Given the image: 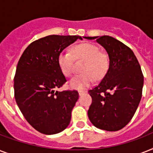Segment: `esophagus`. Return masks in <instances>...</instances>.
Segmentation results:
<instances>
[{"label":"esophagus","instance_id":"34e87169","mask_svg":"<svg viewBox=\"0 0 153 153\" xmlns=\"http://www.w3.org/2000/svg\"><path fill=\"white\" fill-rule=\"evenodd\" d=\"M84 93H86V91H79V95H82V94H83Z\"/></svg>","mask_w":153,"mask_h":153}]
</instances>
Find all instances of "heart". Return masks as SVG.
<instances>
[{
	"label": "heart",
	"mask_w": 153,
	"mask_h": 153,
	"mask_svg": "<svg viewBox=\"0 0 153 153\" xmlns=\"http://www.w3.org/2000/svg\"><path fill=\"white\" fill-rule=\"evenodd\" d=\"M74 59L85 61L82 67V74L72 78L69 86L75 90H84L93 83L94 80L101 79L109 69V61L105 53L101 52L100 48L95 44L86 43L77 45L72 53L62 51L58 57V63L62 74L71 76L74 71Z\"/></svg>",
	"instance_id": "heart-1"
}]
</instances>
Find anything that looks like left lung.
<instances>
[{"mask_svg":"<svg viewBox=\"0 0 153 153\" xmlns=\"http://www.w3.org/2000/svg\"><path fill=\"white\" fill-rule=\"evenodd\" d=\"M96 39L109 55V66L100 83L88 91L92 103L91 123L106 131H117L130 121L142 96L144 76L137 57L128 47L109 36H85Z\"/></svg>","mask_w":153,"mask_h":153,"instance_id":"8db88e82","label":"left lung"}]
</instances>
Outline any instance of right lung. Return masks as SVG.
<instances>
[{"instance_id":"obj_1","label":"right lung","mask_w":153,"mask_h":153,"mask_svg":"<svg viewBox=\"0 0 153 153\" xmlns=\"http://www.w3.org/2000/svg\"><path fill=\"white\" fill-rule=\"evenodd\" d=\"M78 39L82 38L48 36L29 44L19 59L14 77L16 102L27 122L39 133L52 135L69 126L79 93L57 91L67 82L58 57Z\"/></svg>"}]
</instances>
